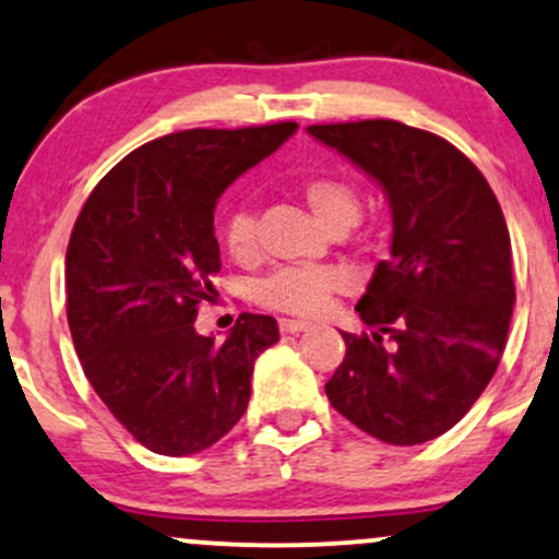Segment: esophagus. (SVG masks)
<instances>
[{"label":"esophagus","mask_w":559,"mask_h":559,"mask_svg":"<svg viewBox=\"0 0 559 559\" xmlns=\"http://www.w3.org/2000/svg\"><path fill=\"white\" fill-rule=\"evenodd\" d=\"M278 328H281V333H301V331H307L309 322H305V320H288V318H281V320H278Z\"/></svg>","instance_id":"34e87169"}]
</instances>
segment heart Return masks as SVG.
I'll return each instance as SVG.
<instances>
[{"label": "heart", "mask_w": 559, "mask_h": 559, "mask_svg": "<svg viewBox=\"0 0 559 559\" xmlns=\"http://www.w3.org/2000/svg\"><path fill=\"white\" fill-rule=\"evenodd\" d=\"M301 198L312 207V213L331 231H346L359 218L361 194L352 179L341 174H318L301 185ZM221 245L234 260H250L258 252V226L250 205H228L218 215ZM346 286V275L338 267L328 265H299L278 267L271 275L258 281L254 286V301L273 312L297 314V318H314L333 294Z\"/></svg>", "instance_id": "b5f03b06"}]
</instances>
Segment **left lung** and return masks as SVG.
<instances>
[{"instance_id": "left-lung-1", "label": "left lung", "mask_w": 559, "mask_h": 559, "mask_svg": "<svg viewBox=\"0 0 559 559\" xmlns=\"http://www.w3.org/2000/svg\"><path fill=\"white\" fill-rule=\"evenodd\" d=\"M309 134L374 177L393 211L390 260L341 333L328 401L361 432L419 445L455 427L506 352L515 284L510 234L484 174L440 134L393 119L312 124Z\"/></svg>"}]
</instances>
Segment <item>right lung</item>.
Wrapping results in <instances>:
<instances>
[{
	"instance_id": "right-lung-1",
	"label": "right lung",
	"mask_w": 559,
	"mask_h": 559,
	"mask_svg": "<svg viewBox=\"0 0 559 559\" xmlns=\"http://www.w3.org/2000/svg\"><path fill=\"white\" fill-rule=\"evenodd\" d=\"M299 130H181L140 145L87 194L67 245V322L87 382L140 445L211 448L247 412L278 322L241 312L226 341L194 333L221 271L215 200Z\"/></svg>"
}]
</instances>
